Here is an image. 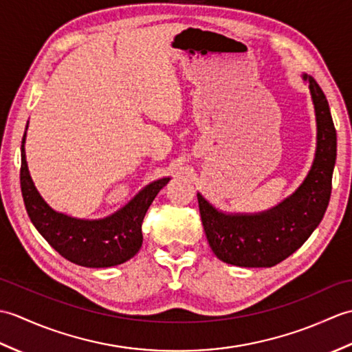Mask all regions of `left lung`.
<instances>
[{"instance_id": "1", "label": "left lung", "mask_w": 352, "mask_h": 352, "mask_svg": "<svg viewBox=\"0 0 352 352\" xmlns=\"http://www.w3.org/2000/svg\"><path fill=\"white\" fill-rule=\"evenodd\" d=\"M315 106L318 144L302 184L271 210L254 214H226L198 193L201 221L214 256L228 265L271 267L287 258L307 241L322 221L331 197L338 138L330 106L316 80L304 74Z\"/></svg>"}]
</instances>
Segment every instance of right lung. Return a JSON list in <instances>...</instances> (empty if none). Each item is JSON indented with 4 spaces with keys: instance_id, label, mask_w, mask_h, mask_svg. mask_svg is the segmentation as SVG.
<instances>
[{
    "instance_id": "obj_1",
    "label": "right lung",
    "mask_w": 352,
    "mask_h": 352,
    "mask_svg": "<svg viewBox=\"0 0 352 352\" xmlns=\"http://www.w3.org/2000/svg\"><path fill=\"white\" fill-rule=\"evenodd\" d=\"M25 134L21 145V190L27 213L42 237L62 257L85 267L121 265L142 246V222L157 193L170 178H160L142 189L121 210L104 219H77L45 203L30 177L25 160Z\"/></svg>"
}]
</instances>
